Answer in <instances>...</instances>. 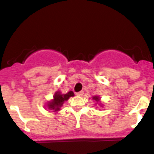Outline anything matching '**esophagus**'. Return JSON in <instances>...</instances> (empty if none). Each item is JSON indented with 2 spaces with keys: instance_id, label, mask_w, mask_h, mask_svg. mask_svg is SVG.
Listing matches in <instances>:
<instances>
[{
  "instance_id": "obj_1",
  "label": "esophagus",
  "mask_w": 154,
  "mask_h": 154,
  "mask_svg": "<svg viewBox=\"0 0 154 154\" xmlns=\"http://www.w3.org/2000/svg\"><path fill=\"white\" fill-rule=\"evenodd\" d=\"M83 95V91H80V92H77V93H76V95H77V96H82Z\"/></svg>"
}]
</instances>
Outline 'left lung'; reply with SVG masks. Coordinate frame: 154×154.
I'll return each instance as SVG.
<instances>
[{"label": "left lung", "instance_id": "obj_1", "mask_svg": "<svg viewBox=\"0 0 154 154\" xmlns=\"http://www.w3.org/2000/svg\"><path fill=\"white\" fill-rule=\"evenodd\" d=\"M92 99L95 100V101H96V103L95 104V107H96V105H98V104L100 107H103V105H104V104H103L102 102H101V98H100L99 95H95V96L92 97Z\"/></svg>", "mask_w": 154, "mask_h": 154}]
</instances>
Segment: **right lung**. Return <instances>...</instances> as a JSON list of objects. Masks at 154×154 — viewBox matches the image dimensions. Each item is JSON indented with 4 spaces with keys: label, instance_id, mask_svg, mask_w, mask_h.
<instances>
[{
    "label": "right lung",
    "instance_id": "obj_1",
    "mask_svg": "<svg viewBox=\"0 0 154 154\" xmlns=\"http://www.w3.org/2000/svg\"><path fill=\"white\" fill-rule=\"evenodd\" d=\"M73 96H74V93L72 91H69L66 94H62L60 91H56L53 95V99L47 101L45 107L53 110V112L58 113V111L61 110V107L63 106L64 103Z\"/></svg>",
    "mask_w": 154,
    "mask_h": 154
}]
</instances>
